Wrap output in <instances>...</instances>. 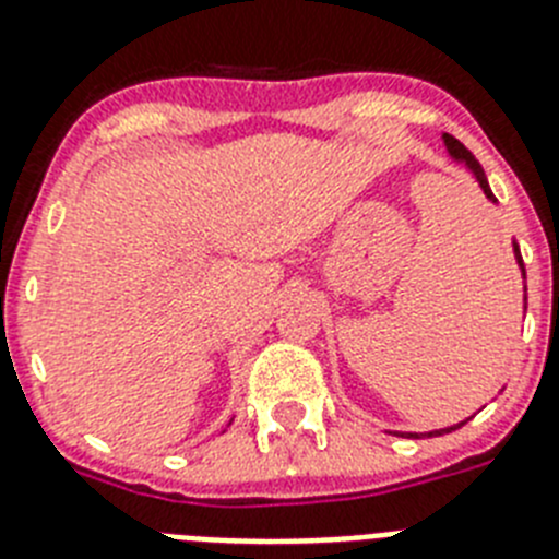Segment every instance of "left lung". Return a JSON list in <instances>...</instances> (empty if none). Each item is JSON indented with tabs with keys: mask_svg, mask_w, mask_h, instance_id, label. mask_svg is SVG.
<instances>
[{
	"mask_svg": "<svg viewBox=\"0 0 559 559\" xmlns=\"http://www.w3.org/2000/svg\"><path fill=\"white\" fill-rule=\"evenodd\" d=\"M442 140H445V147H448V153H451V159L459 162V165L467 167V170L473 173V179H476L478 187H481V190H484V195H487V199H490L492 204H498L496 195H492V190H490V185H487V176H484L481 165H478V162H476V156H473V153L467 151V147H464L462 142L453 140V136H448V133H445V136H442ZM512 249H515L518 269H521L523 280H526V269H523L521 249H518V243H512ZM464 423H467V419H464ZM464 423H456V426H451V428H439V431H428V433H400V437H412V439H419V437H442V433H451V431H456V428H462Z\"/></svg>",
	"mask_w": 559,
	"mask_h": 559,
	"instance_id": "8db88e82",
	"label": "left lung"
}]
</instances>
